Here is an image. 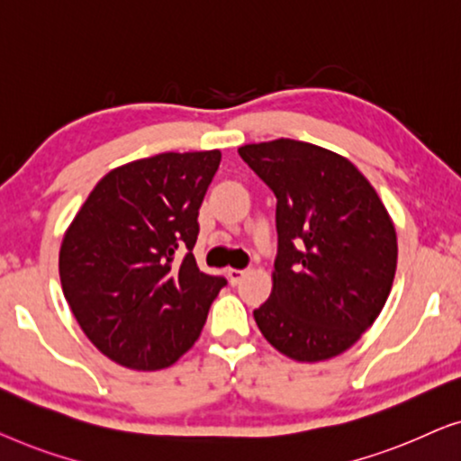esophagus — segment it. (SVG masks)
<instances>
[{"mask_svg":"<svg viewBox=\"0 0 461 461\" xmlns=\"http://www.w3.org/2000/svg\"><path fill=\"white\" fill-rule=\"evenodd\" d=\"M225 274H228L230 284H238V282L244 277L246 271H244V269H233V267H230V269H225Z\"/></svg>","mask_w":461,"mask_h":461,"instance_id":"1","label":"esophagus"}]
</instances>
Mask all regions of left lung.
Here are the masks:
<instances>
[{"mask_svg": "<svg viewBox=\"0 0 461 461\" xmlns=\"http://www.w3.org/2000/svg\"><path fill=\"white\" fill-rule=\"evenodd\" d=\"M276 194L274 290L255 309L269 345L296 361L345 353L391 293L397 233L372 184L340 154L298 140L238 148Z\"/></svg>", "mask_w": 461, "mask_h": 461, "instance_id": "left-lung-1", "label": "left lung"}]
</instances>
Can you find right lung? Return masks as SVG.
I'll use <instances>...</instances> for the list:
<instances>
[{"label": "right lung", "mask_w": 461, "mask_h": 461, "mask_svg": "<svg viewBox=\"0 0 461 461\" xmlns=\"http://www.w3.org/2000/svg\"><path fill=\"white\" fill-rule=\"evenodd\" d=\"M219 163V150L165 152L114 168L64 233V298L87 339L121 366L150 372L177 361L228 284L192 255Z\"/></svg>", "instance_id": "add662e5"}]
</instances>
